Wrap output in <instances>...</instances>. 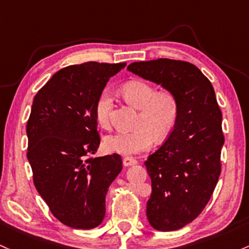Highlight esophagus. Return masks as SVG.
<instances>
[{"instance_id":"esophagus-1","label":"esophagus","mask_w":249,"mask_h":249,"mask_svg":"<svg viewBox=\"0 0 249 249\" xmlns=\"http://www.w3.org/2000/svg\"><path fill=\"white\" fill-rule=\"evenodd\" d=\"M137 163V160L133 157H130V156H126V157L123 158V164L124 166H130V165H133Z\"/></svg>"}]
</instances>
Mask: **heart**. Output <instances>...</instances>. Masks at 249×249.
<instances>
[{
  "label": "heart",
  "instance_id": "obj_1",
  "mask_svg": "<svg viewBox=\"0 0 249 249\" xmlns=\"http://www.w3.org/2000/svg\"><path fill=\"white\" fill-rule=\"evenodd\" d=\"M122 93L131 105L137 107L139 114L137 129L122 131L107 136L105 147L119 155H136L154 146L156 139L165 141L176 127L179 117V100L173 91H157L155 86L144 80H132L125 84ZM112 93L104 89L95 103V118L104 129H110Z\"/></svg>",
  "mask_w": 249,
  "mask_h": 249
}]
</instances>
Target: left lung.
I'll list each match as a JSON object with an SVG mask.
<instances>
[{
	"instance_id": "obj_1",
	"label": "left lung",
	"mask_w": 249,
	"mask_h": 249,
	"mask_svg": "<svg viewBox=\"0 0 249 249\" xmlns=\"http://www.w3.org/2000/svg\"><path fill=\"white\" fill-rule=\"evenodd\" d=\"M127 70L173 91L179 100L174 132L144 163L152 185L147 220L157 231H177L201 214L217 184L222 113L212 83L190 62L157 59L132 62Z\"/></svg>"
}]
</instances>
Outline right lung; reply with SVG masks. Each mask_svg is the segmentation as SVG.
Instances as JSON below:
<instances>
[{
  "mask_svg": "<svg viewBox=\"0 0 249 249\" xmlns=\"http://www.w3.org/2000/svg\"><path fill=\"white\" fill-rule=\"evenodd\" d=\"M126 62L67 66L34 97L27 122L33 181L49 210L75 229L99 226L108 187L122 171L119 155L93 157L100 144L95 103Z\"/></svg>",
  "mask_w": 249,
  "mask_h": 249,
  "instance_id": "1",
  "label": "right lung"
}]
</instances>
